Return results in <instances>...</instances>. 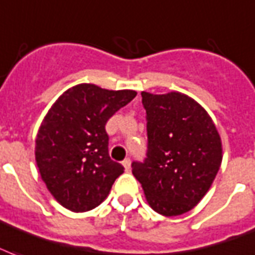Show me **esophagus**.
Wrapping results in <instances>:
<instances>
[{
  "label": "esophagus",
  "instance_id": "obj_1",
  "mask_svg": "<svg viewBox=\"0 0 255 255\" xmlns=\"http://www.w3.org/2000/svg\"><path fill=\"white\" fill-rule=\"evenodd\" d=\"M122 163H123V166H124V168H126V171H129V168H131V160H129V159H124Z\"/></svg>",
  "mask_w": 255,
  "mask_h": 255
}]
</instances>
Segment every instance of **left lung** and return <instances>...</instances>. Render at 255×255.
<instances>
[{
	"mask_svg": "<svg viewBox=\"0 0 255 255\" xmlns=\"http://www.w3.org/2000/svg\"><path fill=\"white\" fill-rule=\"evenodd\" d=\"M147 120V158L132 163V174L148 205L164 217L187 213L211 187L222 143L209 114L179 92H141Z\"/></svg>",
	"mask_w": 255,
	"mask_h": 255,
	"instance_id": "1",
	"label": "left lung"
}]
</instances>
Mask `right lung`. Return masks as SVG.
Listing matches in <instances>:
<instances>
[{
	"label": "right lung",
	"mask_w": 255,
	"mask_h": 255,
	"mask_svg": "<svg viewBox=\"0 0 255 255\" xmlns=\"http://www.w3.org/2000/svg\"><path fill=\"white\" fill-rule=\"evenodd\" d=\"M136 96L93 84L68 89L42 120L36 139V162L42 180L65 209H95L124 172L108 153L106 124Z\"/></svg>",
	"instance_id": "add662e5"
}]
</instances>
